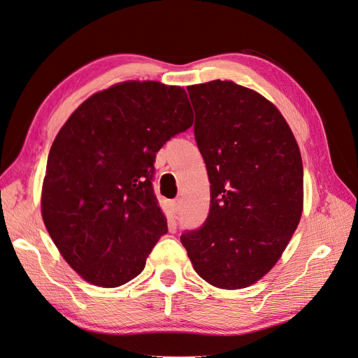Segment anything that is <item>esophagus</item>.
Masks as SVG:
<instances>
[{"mask_svg":"<svg viewBox=\"0 0 358 358\" xmlns=\"http://www.w3.org/2000/svg\"><path fill=\"white\" fill-rule=\"evenodd\" d=\"M180 204H182V201H180V199H175V200H170V208H171V210L173 212H179V209H180Z\"/></svg>","mask_w":358,"mask_h":358,"instance_id":"34e87169","label":"esophagus"}]
</instances>
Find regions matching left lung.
Returning a JSON list of instances; mask_svg holds the SVG:
<instances>
[{
  "mask_svg": "<svg viewBox=\"0 0 358 358\" xmlns=\"http://www.w3.org/2000/svg\"><path fill=\"white\" fill-rule=\"evenodd\" d=\"M187 90L210 210L201 229L180 242L206 282L246 288L273 268L300 222V149L285 117L257 91L220 79Z\"/></svg>",
  "mask_w": 358,
  "mask_h": 358,
  "instance_id": "left-lung-1",
  "label": "left lung"
}]
</instances>
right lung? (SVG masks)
Segmentation results:
<instances>
[{
  "instance_id": "1",
  "label": "right lung",
  "mask_w": 358,
  "mask_h": 358,
  "mask_svg": "<svg viewBox=\"0 0 358 358\" xmlns=\"http://www.w3.org/2000/svg\"><path fill=\"white\" fill-rule=\"evenodd\" d=\"M194 122L187 92L127 80L85 100L50 148L41 216L58 251L86 282L134 279L167 218L154 196L155 154Z\"/></svg>"
}]
</instances>
